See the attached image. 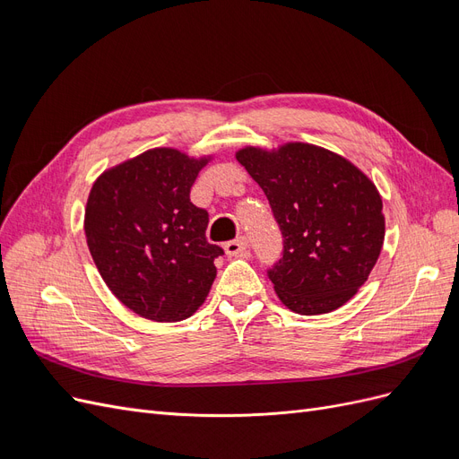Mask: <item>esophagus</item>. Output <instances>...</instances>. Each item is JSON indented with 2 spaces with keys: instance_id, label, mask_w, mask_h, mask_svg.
<instances>
[{
  "instance_id": "34e87169",
  "label": "esophagus",
  "mask_w": 459,
  "mask_h": 459,
  "mask_svg": "<svg viewBox=\"0 0 459 459\" xmlns=\"http://www.w3.org/2000/svg\"><path fill=\"white\" fill-rule=\"evenodd\" d=\"M247 248H248V241L245 238H238L224 245V251L228 256H243L247 253Z\"/></svg>"
}]
</instances>
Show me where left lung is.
I'll return each instance as SVG.
<instances>
[{"mask_svg": "<svg viewBox=\"0 0 459 459\" xmlns=\"http://www.w3.org/2000/svg\"><path fill=\"white\" fill-rule=\"evenodd\" d=\"M268 197L283 258L268 272L290 312L341 308L362 287L385 241L383 201L371 179L337 152L289 142L235 152Z\"/></svg>", "mask_w": 459, "mask_h": 459, "instance_id": "1", "label": "left lung"}]
</instances>
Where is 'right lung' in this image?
Listing matches in <instances>:
<instances>
[{
  "instance_id": "right-lung-1",
  "label": "right lung",
  "mask_w": 459,
  "mask_h": 459,
  "mask_svg": "<svg viewBox=\"0 0 459 459\" xmlns=\"http://www.w3.org/2000/svg\"><path fill=\"white\" fill-rule=\"evenodd\" d=\"M212 155L155 147L95 179L84 231L103 281L124 307L151 322H182L199 310L224 255L204 238L208 214L189 201Z\"/></svg>"
}]
</instances>
